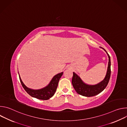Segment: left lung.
Masks as SVG:
<instances>
[{"label":"left lung","instance_id":"8db88e82","mask_svg":"<svg viewBox=\"0 0 127 127\" xmlns=\"http://www.w3.org/2000/svg\"><path fill=\"white\" fill-rule=\"evenodd\" d=\"M103 49L106 52L108 56V63L106 74L102 81L95 85L87 84L81 80L80 77L75 72H73V75L72 79V83L75 91L79 95L86 97L95 96L102 92L105 88L109 82L111 72V59L110 55H108L106 51L104 49Z\"/></svg>","mask_w":127,"mask_h":127}]
</instances>
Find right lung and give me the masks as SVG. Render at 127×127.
Listing matches in <instances>:
<instances>
[{"instance_id": "obj_1", "label": "right lung", "mask_w": 127, "mask_h": 127, "mask_svg": "<svg viewBox=\"0 0 127 127\" xmlns=\"http://www.w3.org/2000/svg\"><path fill=\"white\" fill-rule=\"evenodd\" d=\"M18 73H19V72H18ZM63 74V72H62L54 76L49 84L46 87L40 89H32L25 85L22 80L19 73L21 84L27 93L33 97L42 100H48L54 95L56 91L59 81Z\"/></svg>"}]
</instances>
